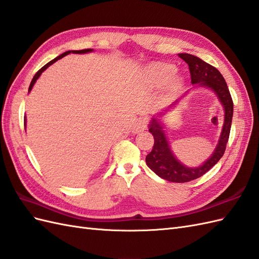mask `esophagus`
Listing matches in <instances>:
<instances>
[{"label": "esophagus", "mask_w": 259, "mask_h": 259, "mask_svg": "<svg viewBox=\"0 0 259 259\" xmlns=\"http://www.w3.org/2000/svg\"><path fill=\"white\" fill-rule=\"evenodd\" d=\"M148 124H149V121L147 118H139L137 122L135 123L134 132L135 134H138V132H141V131L145 130L148 128Z\"/></svg>", "instance_id": "1"}]
</instances>
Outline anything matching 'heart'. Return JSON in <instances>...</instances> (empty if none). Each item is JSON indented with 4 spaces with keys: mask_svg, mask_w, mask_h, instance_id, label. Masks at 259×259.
<instances>
[{
    "mask_svg": "<svg viewBox=\"0 0 259 259\" xmlns=\"http://www.w3.org/2000/svg\"><path fill=\"white\" fill-rule=\"evenodd\" d=\"M175 73L176 68L173 64L164 62H154L145 69V76L151 85L155 88H161V86L169 83L171 91L180 90L182 86V79L180 77H174Z\"/></svg>",
    "mask_w": 259,
    "mask_h": 259,
    "instance_id": "1",
    "label": "heart"
}]
</instances>
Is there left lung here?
<instances>
[{"instance_id": "obj_1", "label": "left lung", "mask_w": 259, "mask_h": 259, "mask_svg": "<svg viewBox=\"0 0 259 259\" xmlns=\"http://www.w3.org/2000/svg\"><path fill=\"white\" fill-rule=\"evenodd\" d=\"M178 57L182 58L188 64L191 83L208 86V88L213 90L218 97L220 98L225 111L222 134L214 153L203 165L196 168L184 166L176 160L169 149L163 127L158 122L160 120L155 118L151 121L149 131L154 137V145L153 149L145 157L147 165L156 175L162 177L165 181L173 183H187L204 175L223 156L230 137L232 117H233V101H232L229 88L222 74L214 66L202 61L200 58L189 54H180Z\"/></svg>"}]
</instances>
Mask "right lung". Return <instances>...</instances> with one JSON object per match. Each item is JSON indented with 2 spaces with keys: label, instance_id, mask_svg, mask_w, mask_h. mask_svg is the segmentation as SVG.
I'll list each match as a JSON object with an SVG mask.
<instances>
[{
  "label": "right lung",
  "instance_id": "right-lung-1",
  "mask_svg": "<svg viewBox=\"0 0 259 259\" xmlns=\"http://www.w3.org/2000/svg\"><path fill=\"white\" fill-rule=\"evenodd\" d=\"M90 51H92V49H83V50H72V51H66V52H64V54H62V55H60V56H59V57H57L56 59H54V60H51L50 62H48L47 64H46V65H44L42 66V68L40 69V70H39L37 73H36V74H35V76L34 77H32V79H31V82H30V85H29V89H28V92H30V90L32 89V86H34V84H35V82H36V79L39 77V76H40V74H41V73L46 70V69H47L48 68V66L49 65H51L52 63H55L57 60H59V59H61V58H63L64 56H66V55H69V54H71V52H72V54H86V52H90ZM25 123V122H24Z\"/></svg>",
  "mask_w": 259,
  "mask_h": 259
}]
</instances>
